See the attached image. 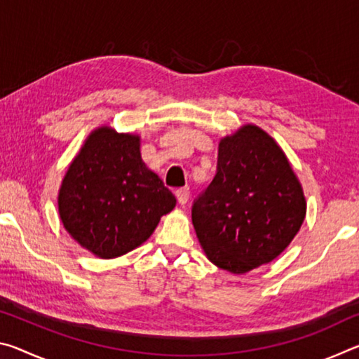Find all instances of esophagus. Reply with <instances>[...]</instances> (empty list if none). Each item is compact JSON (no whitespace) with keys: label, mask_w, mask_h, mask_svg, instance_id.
<instances>
[{"label":"esophagus","mask_w":359,"mask_h":359,"mask_svg":"<svg viewBox=\"0 0 359 359\" xmlns=\"http://www.w3.org/2000/svg\"><path fill=\"white\" fill-rule=\"evenodd\" d=\"M175 196H177V201L180 205H185L188 198H190V190H188L187 187L179 188V190H175Z\"/></svg>","instance_id":"obj_1"}]
</instances>
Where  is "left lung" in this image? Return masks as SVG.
Returning <instances> with one entry per match:
<instances>
[{"label": "left lung", "instance_id": "left-lung-1", "mask_svg": "<svg viewBox=\"0 0 359 359\" xmlns=\"http://www.w3.org/2000/svg\"><path fill=\"white\" fill-rule=\"evenodd\" d=\"M306 198L274 139L244 125L218 144L217 174L194 201L191 220L212 263L233 274L276 259L306 218Z\"/></svg>", "mask_w": 359, "mask_h": 359}]
</instances>
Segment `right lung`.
<instances>
[{"label": "right lung", "instance_id": "right-lung-1", "mask_svg": "<svg viewBox=\"0 0 359 359\" xmlns=\"http://www.w3.org/2000/svg\"><path fill=\"white\" fill-rule=\"evenodd\" d=\"M174 208V194L142 161L141 137L111 126L90 133L58 191L65 229L102 259L144 244Z\"/></svg>", "mask_w": 359, "mask_h": 359}]
</instances>
